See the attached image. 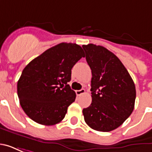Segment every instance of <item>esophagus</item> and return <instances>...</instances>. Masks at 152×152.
Here are the masks:
<instances>
[{"instance_id":"obj_1","label":"esophagus","mask_w":152,"mask_h":152,"mask_svg":"<svg viewBox=\"0 0 152 152\" xmlns=\"http://www.w3.org/2000/svg\"><path fill=\"white\" fill-rule=\"evenodd\" d=\"M85 92H86V90L84 89H80V90H76V94L77 96H80L81 94H85Z\"/></svg>"}]
</instances>
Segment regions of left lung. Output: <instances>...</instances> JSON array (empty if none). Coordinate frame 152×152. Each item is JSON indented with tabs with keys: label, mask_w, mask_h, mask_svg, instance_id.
I'll return each mask as SVG.
<instances>
[{
	"label": "left lung",
	"mask_w": 152,
	"mask_h": 152,
	"mask_svg": "<svg viewBox=\"0 0 152 152\" xmlns=\"http://www.w3.org/2000/svg\"><path fill=\"white\" fill-rule=\"evenodd\" d=\"M82 47L92 72V102L83 109L85 121L94 130H114L134 111V80L121 60L107 49L94 44Z\"/></svg>",
	"instance_id": "obj_1"
}]
</instances>
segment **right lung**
I'll use <instances>...</instances> for the list:
<instances>
[{
  "label": "right lung",
  "mask_w": 152,
  "mask_h": 152,
  "mask_svg": "<svg viewBox=\"0 0 152 152\" xmlns=\"http://www.w3.org/2000/svg\"><path fill=\"white\" fill-rule=\"evenodd\" d=\"M82 57V48L60 43L31 61L22 72L17 91L22 108L38 124L53 125L63 120L76 93L67 83L72 68Z\"/></svg>",
  "instance_id": "add662e5"
}]
</instances>
